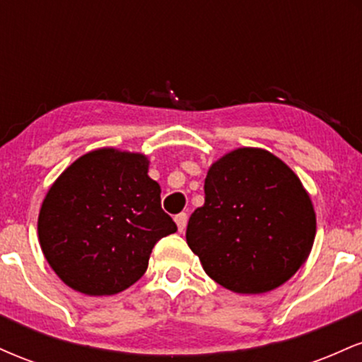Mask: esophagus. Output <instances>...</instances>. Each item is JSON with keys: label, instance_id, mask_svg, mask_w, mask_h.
<instances>
[{"label": "esophagus", "instance_id": "esophagus-1", "mask_svg": "<svg viewBox=\"0 0 362 362\" xmlns=\"http://www.w3.org/2000/svg\"><path fill=\"white\" fill-rule=\"evenodd\" d=\"M187 221H189V216H187L185 213H180L175 216V223H177V228L180 233H184L185 228H187Z\"/></svg>", "mask_w": 362, "mask_h": 362}]
</instances>
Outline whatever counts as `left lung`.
I'll return each instance as SVG.
<instances>
[{"instance_id": "obj_1", "label": "left lung", "mask_w": 362, "mask_h": 362, "mask_svg": "<svg viewBox=\"0 0 362 362\" xmlns=\"http://www.w3.org/2000/svg\"><path fill=\"white\" fill-rule=\"evenodd\" d=\"M204 194L185 238L207 276L223 288L267 293L308 259L317 231L313 204L300 178L272 153H228L207 172Z\"/></svg>"}]
</instances>
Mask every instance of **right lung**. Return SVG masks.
Instances as JSON below:
<instances>
[{
	"label": "right lung",
	"mask_w": 362,
	"mask_h": 362,
	"mask_svg": "<svg viewBox=\"0 0 362 362\" xmlns=\"http://www.w3.org/2000/svg\"><path fill=\"white\" fill-rule=\"evenodd\" d=\"M148 158L112 148L78 158L45 195L39 240L62 282L90 296L127 289L158 240L177 231L161 209Z\"/></svg>",
	"instance_id": "add662e5"
}]
</instances>
